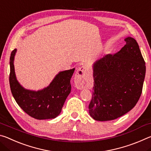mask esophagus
<instances>
[{
  "label": "esophagus",
  "instance_id": "1",
  "mask_svg": "<svg viewBox=\"0 0 151 151\" xmlns=\"http://www.w3.org/2000/svg\"><path fill=\"white\" fill-rule=\"evenodd\" d=\"M88 73L87 68L85 66H81L76 70L75 76V85L78 89H83L86 86L87 83V74Z\"/></svg>",
  "mask_w": 151,
  "mask_h": 151
}]
</instances>
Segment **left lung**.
<instances>
[{
    "instance_id": "8db88e82",
    "label": "left lung",
    "mask_w": 151,
    "mask_h": 151,
    "mask_svg": "<svg viewBox=\"0 0 151 151\" xmlns=\"http://www.w3.org/2000/svg\"><path fill=\"white\" fill-rule=\"evenodd\" d=\"M114 55L93 65L94 86L88 112L99 121L114 120L136 105L142 93L146 66L139 46L131 37Z\"/></svg>"
}]
</instances>
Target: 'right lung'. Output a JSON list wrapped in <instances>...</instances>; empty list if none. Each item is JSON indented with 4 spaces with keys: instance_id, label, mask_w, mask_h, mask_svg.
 <instances>
[{
    "instance_id": "right-lung-1",
    "label": "right lung",
    "mask_w": 151,
    "mask_h": 151,
    "mask_svg": "<svg viewBox=\"0 0 151 151\" xmlns=\"http://www.w3.org/2000/svg\"><path fill=\"white\" fill-rule=\"evenodd\" d=\"M17 49L10 57L9 83L11 93L19 106L36 119H52L60 113L71 91L70 79L75 68L60 71L47 87L37 91L24 88L17 81L14 60Z\"/></svg>"
}]
</instances>
